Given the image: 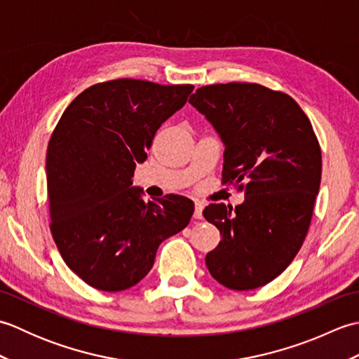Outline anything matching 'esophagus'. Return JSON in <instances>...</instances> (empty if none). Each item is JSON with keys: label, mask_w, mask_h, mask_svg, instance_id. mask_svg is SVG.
I'll return each mask as SVG.
<instances>
[{"label": "esophagus", "mask_w": 359, "mask_h": 359, "mask_svg": "<svg viewBox=\"0 0 359 359\" xmlns=\"http://www.w3.org/2000/svg\"><path fill=\"white\" fill-rule=\"evenodd\" d=\"M202 211H203V205L201 202L194 203V219H202Z\"/></svg>", "instance_id": "1"}]
</instances>
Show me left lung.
I'll use <instances>...</instances> for the list:
<instances>
[{"instance_id": "1", "label": "left lung", "mask_w": 359, "mask_h": 359, "mask_svg": "<svg viewBox=\"0 0 359 359\" xmlns=\"http://www.w3.org/2000/svg\"><path fill=\"white\" fill-rule=\"evenodd\" d=\"M189 103L225 144L222 184L245 201L211 203L203 217L220 231L205 257L226 288L269 284L301 250L321 184V148L309 117L292 97L257 83L202 86Z\"/></svg>"}]
</instances>
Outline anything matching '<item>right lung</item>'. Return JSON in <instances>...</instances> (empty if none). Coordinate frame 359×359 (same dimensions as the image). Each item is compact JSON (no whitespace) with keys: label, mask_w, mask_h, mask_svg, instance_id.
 Masks as SVG:
<instances>
[{"label":"right lung","mask_w":359,"mask_h":359,"mask_svg":"<svg viewBox=\"0 0 359 359\" xmlns=\"http://www.w3.org/2000/svg\"><path fill=\"white\" fill-rule=\"evenodd\" d=\"M193 89L134 79L97 83L74 98L53 129L46 156L50 233L88 285L134 287L154 265L160 243L191 220L188 197L143 201L131 179L157 129Z\"/></svg>","instance_id":"obj_1"}]
</instances>
